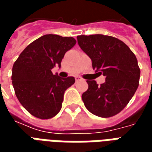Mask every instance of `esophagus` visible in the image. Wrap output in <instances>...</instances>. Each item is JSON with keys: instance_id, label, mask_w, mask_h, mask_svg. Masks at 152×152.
<instances>
[{"instance_id": "1", "label": "esophagus", "mask_w": 152, "mask_h": 152, "mask_svg": "<svg viewBox=\"0 0 152 152\" xmlns=\"http://www.w3.org/2000/svg\"><path fill=\"white\" fill-rule=\"evenodd\" d=\"M80 80V76H76V81H78V80Z\"/></svg>"}]
</instances>
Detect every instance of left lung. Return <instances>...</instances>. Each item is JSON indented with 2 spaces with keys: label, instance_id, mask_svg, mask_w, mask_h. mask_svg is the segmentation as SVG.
<instances>
[{
  "label": "left lung",
  "instance_id": "left-lung-1",
  "mask_svg": "<svg viewBox=\"0 0 152 152\" xmlns=\"http://www.w3.org/2000/svg\"><path fill=\"white\" fill-rule=\"evenodd\" d=\"M80 49L91 58L93 69L105 76L99 86L87 80L82 94L86 107L99 117H111L125 107L136 92L140 69L134 53L117 38L101 34L78 36Z\"/></svg>",
  "mask_w": 152,
  "mask_h": 152
}]
</instances>
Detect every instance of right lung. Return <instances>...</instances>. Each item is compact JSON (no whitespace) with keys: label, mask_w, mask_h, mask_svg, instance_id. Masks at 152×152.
<instances>
[{"label":"right lung","mask_w":152,"mask_h":152,"mask_svg":"<svg viewBox=\"0 0 152 152\" xmlns=\"http://www.w3.org/2000/svg\"><path fill=\"white\" fill-rule=\"evenodd\" d=\"M76 41L73 37L45 35L26 47L12 69V84L23 107L32 115L50 119L62 107L64 92L75 83L73 76L62 78L51 72Z\"/></svg>","instance_id":"right-lung-1"}]
</instances>
